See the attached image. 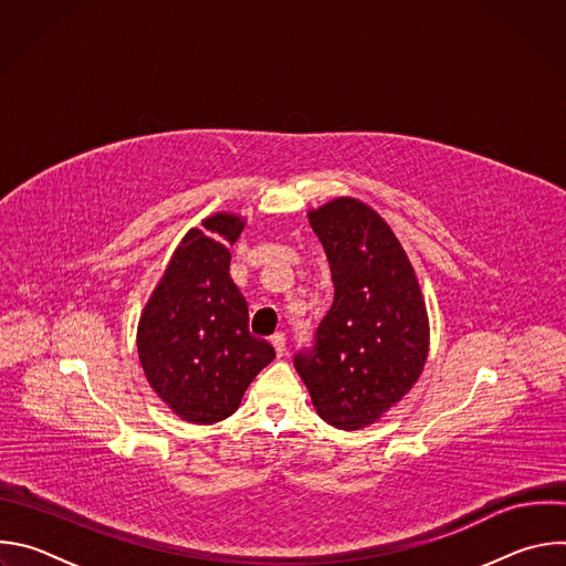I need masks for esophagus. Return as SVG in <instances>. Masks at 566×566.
Listing matches in <instances>:
<instances>
[{
	"label": "esophagus",
	"mask_w": 566,
	"mask_h": 566,
	"mask_svg": "<svg viewBox=\"0 0 566 566\" xmlns=\"http://www.w3.org/2000/svg\"><path fill=\"white\" fill-rule=\"evenodd\" d=\"M271 343H273L275 356H277V358H284V356H286V338H284V334H275Z\"/></svg>",
	"instance_id": "esophagus-1"
}]
</instances>
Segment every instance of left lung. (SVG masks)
<instances>
[{"label": "left lung", "mask_w": 566, "mask_h": 566, "mask_svg": "<svg viewBox=\"0 0 566 566\" xmlns=\"http://www.w3.org/2000/svg\"><path fill=\"white\" fill-rule=\"evenodd\" d=\"M327 253L334 304L295 356L313 408L338 430L376 423L419 380L430 319L415 266L387 221L354 197L308 210Z\"/></svg>", "instance_id": "8db88e82"}]
</instances>
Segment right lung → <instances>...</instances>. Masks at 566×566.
I'll use <instances>...</instances> for the list:
<instances>
[{
	"label": "right lung",
	"mask_w": 566,
	"mask_h": 566,
	"mask_svg": "<svg viewBox=\"0 0 566 566\" xmlns=\"http://www.w3.org/2000/svg\"><path fill=\"white\" fill-rule=\"evenodd\" d=\"M247 219L214 212L181 239L136 332L149 387L188 423L228 419L275 358L249 332V304L230 280V247Z\"/></svg>",
	"instance_id": "add662e5"
}]
</instances>
